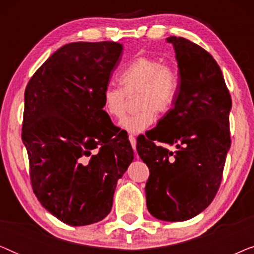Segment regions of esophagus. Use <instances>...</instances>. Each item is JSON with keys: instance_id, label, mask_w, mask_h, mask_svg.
I'll list each match as a JSON object with an SVG mask.
<instances>
[{"instance_id": "34e87169", "label": "esophagus", "mask_w": 254, "mask_h": 254, "mask_svg": "<svg viewBox=\"0 0 254 254\" xmlns=\"http://www.w3.org/2000/svg\"><path fill=\"white\" fill-rule=\"evenodd\" d=\"M128 138H129V141H130V143H131V147H133L134 151H136V138L134 137V135H129V136H128ZM135 154H136V152H135Z\"/></svg>"}]
</instances>
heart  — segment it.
<instances>
[{"mask_svg": "<svg viewBox=\"0 0 254 254\" xmlns=\"http://www.w3.org/2000/svg\"><path fill=\"white\" fill-rule=\"evenodd\" d=\"M121 88L109 85L102 92L103 111L110 118L121 119L129 97H135L136 113L125 118L120 126L131 134H140L157 120V112L168 113L179 92V74L175 65L151 57H140L119 75Z\"/></svg>", "mask_w": 254, "mask_h": 254, "instance_id": "1", "label": "heart"}]
</instances>
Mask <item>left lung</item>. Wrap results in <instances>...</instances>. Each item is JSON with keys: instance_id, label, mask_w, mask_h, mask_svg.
I'll return each instance as SVG.
<instances>
[{"instance_id": "left-lung-1", "label": "left lung", "mask_w": 254, "mask_h": 254, "mask_svg": "<svg viewBox=\"0 0 254 254\" xmlns=\"http://www.w3.org/2000/svg\"><path fill=\"white\" fill-rule=\"evenodd\" d=\"M173 45L179 68V92L149 137L136 149L150 171L145 184L149 213L158 220H190L211 203L220 187L230 149L231 97L221 68L199 45L182 37ZM176 144L168 151L154 142Z\"/></svg>"}]
</instances>
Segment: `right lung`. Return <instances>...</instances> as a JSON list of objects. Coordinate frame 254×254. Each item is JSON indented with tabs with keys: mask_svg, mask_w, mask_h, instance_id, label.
<instances>
[{
	"mask_svg": "<svg viewBox=\"0 0 254 254\" xmlns=\"http://www.w3.org/2000/svg\"><path fill=\"white\" fill-rule=\"evenodd\" d=\"M121 53L123 45L114 41L67 44L25 89L22 138L33 192L45 209L72 227L110 214L118 180L134 159L128 136L118 134L102 106Z\"/></svg>",
	"mask_w": 254,
	"mask_h": 254,
	"instance_id": "add662e5",
	"label": "right lung"
}]
</instances>
